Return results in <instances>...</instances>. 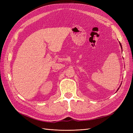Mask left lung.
Segmentation results:
<instances>
[{
	"mask_svg": "<svg viewBox=\"0 0 133 133\" xmlns=\"http://www.w3.org/2000/svg\"><path fill=\"white\" fill-rule=\"evenodd\" d=\"M119 43H120V46H121V48H122V44H121V43H120V42H119ZM119 88H118V90H119Z\"/></svg>",
	"mask_w": 133,
	"mask_h": 133,
	"instance_id": "1",
	"label": "left lung"
}]
</instances>
